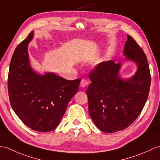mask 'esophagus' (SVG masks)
<instances>
[{"label":"esophagus","mask_w":160,"mask_h":160,"mask_svg":"<svg viewBox=\"0 0 160 160\" xmlns=\"http://www.w3.org/2000/svg\"><path fill=\"white\" fill-rule=\"evenodd\" d=\"M88 84H89V82H88V81L87 80L82 79L80 82V86L82 87H85L88 85Z\"/></svg>","instance_id":"1"}]
</instances>
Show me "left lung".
Segmentation results:
<instances>
[{
    "label": "left lung",
    "mask_w": 160,
    "mask_h": 160,
    "mask_svg": "<svg viewBox=\"0 0 160 160\" xmlns=\"http://www.w3.org/2000/svg\"><path fill=\"white\" fill-rule=\"evenodd\" d=\"M124 54L138 64L136 73L130 79L118 76L121 63L102 62L89 74L91 83L87 89L89 113L95 124L104 132L124 130L140 114L148 96L151 73L144 51L130 36Z\"/></svg>",
    "instance_id": "obj_1"
}]
</instances>
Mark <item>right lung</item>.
<instances>
[{
    "mask_svg": "<svg viewBox=\"0 0 160 160\" xmlns=\"http://www.w3.org/2000/svg\"><path fill=\"white\" fill-rule=\"evenodd\" d=\"M33 36L32 32L12 56L8 80L9 102L25 125L36 131L48 132L59 124L81 80H68L52 73H36L29 65L28 52Z\"/></svg>",
    "mask_w": 160,
    "mask_h": 160,
    "instance_id": "1",
    "label": "right lung"
}]
</instances>
